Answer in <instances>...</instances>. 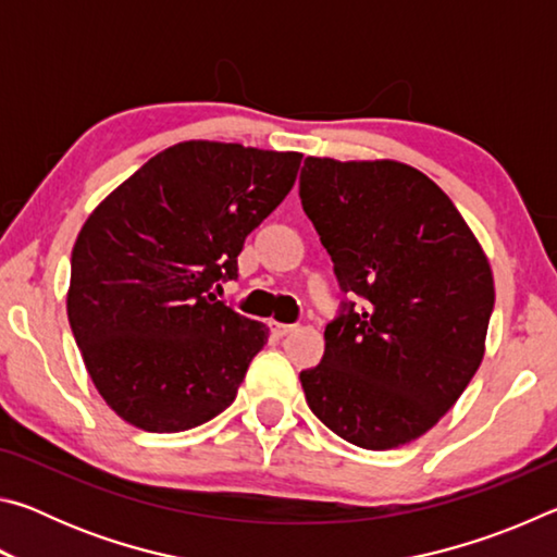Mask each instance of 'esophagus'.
Here are the masks:
<instances>
[{
  "mask_svg": "<svg viewBox=\"0 0 557 557\" xmlns=\"http://www.w3.org/2000/svg\"><path fill=\"white\" fill-rule=\"evenodd\" d=\"M272 332H275L277 336H287L295 332V324H280V322H272Z\"/></svg>",
  "mask_w": 557,
  "mask_h": 557,
  "instance_id": "obj_1",
  "label": "esophagus"
}]
</instances>
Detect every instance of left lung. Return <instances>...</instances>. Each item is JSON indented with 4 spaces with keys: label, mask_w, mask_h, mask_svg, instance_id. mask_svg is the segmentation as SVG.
I'll return each instance as SVG.
<instances>
[{
    "label": "left lung",
    "mask_w": 557,
    "mask_h": 557,
    "mask_svg": "<svg viewBox=\"0 0 557 557\" xmlns=\"http://www.w3.org/2000/svg\"><path fill=\"white\" fill-rule=\"evenodd\" d=\"M301 209L344 295L322 363L299 373L307 405L338 437L393 449L435 425L474 379L494 312L482 245L418 169L307 157Z\"/></svg>",
    "instance_id": "1"
}]
</instances>
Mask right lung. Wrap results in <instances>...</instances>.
<instances>
[{
    "instance_id": "1",
    "label": "right lung",
    "mask_w": 557,
    "mask_h": 557,
    "mask_svg": "<svg viewBox=\"0 0 557 557\" xmlns=\"http://www.w3.org/2000/svg\"><path fill=\"white\" fill-rule=\"evenodd\" d=\"M297 152L182 143L102 201L71 256L69 322L102 398L147 432H182L235 400L265 324L213 297L243 243L295 186Z\"/></svg>"
}]
</instances>
